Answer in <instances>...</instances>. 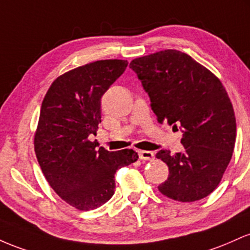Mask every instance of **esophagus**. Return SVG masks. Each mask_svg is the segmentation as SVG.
Here are the masks:
<instances>
[{"label":"esophagus","mask_w":250,"mask_h":250,"mask_svg":"<svg viewBox=\"0 0 250 250\" xmlns=\"http://www.w3.org/2000/svg\"><path fill=\"white\" fill-rule=\"evenodd\" d=\"M139 158L142 161H152L155 158V153L152 151H145V150H140L138 151Z\"/></svg>","instance_id":"34e87169"}]
</instances>
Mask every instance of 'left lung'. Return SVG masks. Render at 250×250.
Instances as JSON below:
<instances>
[{"mask_svg":"<svg viewBox=\"0 0 250 250\" xmlns=\"http://www.w3.org/2000/svg\"><path fill=\"white\" fill-rule=\"evenodd\" d=\"M130 68L150 97L158 123L178 126L183 132L181 152H157L169 167V177L158 190L179 202L207 197L220 184L236 140L234 108L222 83L175 49L134 59Z\"/></svg>","mask_w":250,"mask_h":250,"instance_id":"left-lung-1","label":"left lung"}]
</instances>
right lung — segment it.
<instances>
[{
  "label": "right lung",
  "mask_w": 250,
  "mask_h": 250,
  "mask_svg": "<svg viewBox=\"0 0 250 250\" xmlns=\"http://www.w3.org/2000/svg\"><path fill=\"white\" fill-rule=\"evenodd\" d=\"M126 60H99L58 77L43 98L34 148L49 186L78 210L99 208L113 196L114 173L138 159L133 150H95L88 137L102 123V97L124 73Z\"/></svg>",
  "instance_id": "1"
}]
</instances>
